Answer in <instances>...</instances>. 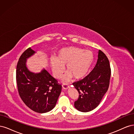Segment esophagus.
Wrapping results in <instances>:
<instances>
[{
  "label": "esophagus",
  "mask_w": 134,
  "mask_h": 134,
  "mask_svg": "<svg viewBox=\"0 0 134 134\" xmlns=\"http://www.w3.org/2000/svg\"><path fill=\"white\" fill-rule=\"evenodd\" d=\"M62 87L64 90H67V89L69 88V86L68 84H63L62 85Z\"/></svg>",
  "instance_id": "1"
}]
</instances>
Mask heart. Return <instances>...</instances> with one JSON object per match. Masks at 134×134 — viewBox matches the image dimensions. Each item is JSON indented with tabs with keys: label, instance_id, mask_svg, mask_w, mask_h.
I'll return each instance as SVG.
<instances>
[{
	"label": "heart",
	"instance_id": "heart-1",
	"mask_svg": "<svg viewBox=\"0 0 134 134\" xmlns=\"http://www.w3.org/2000/svg\"><path fill=\"white\" fill-rule=\"evenodd\" d=\"M94 60L92 51L76 47H65L60 49L56 58L50 59V65L54 76L60 78L66 65V74L63 77L64 81L69 80L72 76L79 79L86 76Z\"/></svg>",
	"mask_w": 134,
	"mask_h": 134
}]
</instances>
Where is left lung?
Returning <instances> with one entry per match:
<instances>
[{"mask_svg":"<svg viewBox=\"0 0 134 134\" xmlns=\"http://www.w3.org/2000/svg\"><path fill=\"white\" fill-rule=\"evenodd\" d=\"M109 60L103 52L99 50L95 67L83 79L72 83L79 93L74 106L78 111L87 112L96 108L108 90L111 77Z\"/></svg>","mask_w":134,"mask_h":134,"instance_id":"obj_1","label":"left lung"}]
</instances>
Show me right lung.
I'll list each match as a JSON object with an SVG mask.
<instances>
[{"label":"right lung","mask_w":134,"mask_h":134,"mask_svg":"<svg viewBox=\"0 0 134 134\" xmlns=\"http://www.w3.org/2000/svg\"><path fill=\"white\" fill-rule=\"evenodd\" d=\"M35 53L30 47L19 59L16 69L18 91L28 107L37 113H46L55 107L62 91V85L45 69L38 73L28 69L27 59Z\"/></svg>","instance_id":"obj_1"}]
</instances>
